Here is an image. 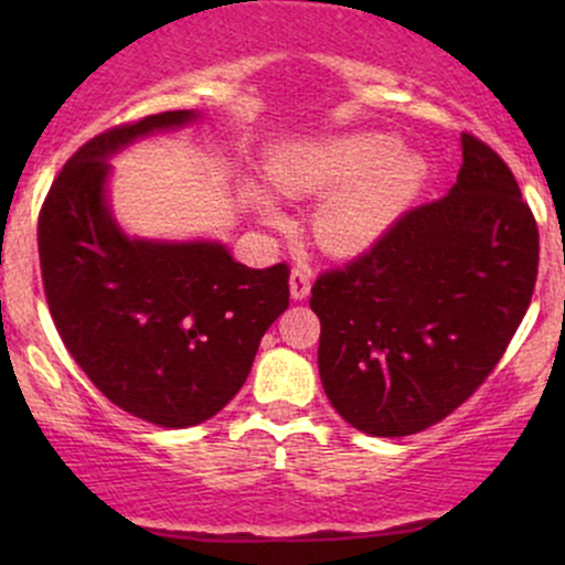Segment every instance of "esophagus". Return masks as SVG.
<instances>
[{
  "instance_id": "esophagus-1",
  "label": "esophagus",
  "mask_w": 565,
  "mask_h": 565,
  "mask_svg": "<svg viewBox=\"0 0 565 565\" xmlns=\"http://www.w3.org/2000/svg\"><path fill=\"white\" fill-rule=\"evenodd\" d=\"M289 289H291V297H295V300H305V297L310 295V270L305 268V265L291 268Z\"/></svg>"
}]
</instances>
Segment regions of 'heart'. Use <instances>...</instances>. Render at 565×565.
<instances>
[{
    "mask_svg": "<svg viewBox=\"0 0 565 565\" xmlns=\"http://www.w3.org/2000/svg\"><path fill=\"white\" fill-rule=\"evenodd\" d=\"M425 180V164L377 132L300 142L270 164V183L291 199L329 196L316 217L323 249L350 255L372 246L395 223ZM263 215L276 212L263 201Z\"/></svg>",
    "mask_w": 565,
    "mask_h": 565,
    "instance_id": "1",
    "label": "heart"
}]
</instances>
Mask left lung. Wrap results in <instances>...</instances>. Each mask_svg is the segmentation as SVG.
<instances>
[{
    "label": "left lung",
    "instance_id": "obj_1",
    "mask_svg": "<svg viewBox=\"0 0 565 565\" xmlns=\"http://www.w3.org/2000/svg\"><path fill=\"white\" fill-rule=\"evenodd\" d=\"M540 228L510 167L462 132L457 185L310 289L327 398L355 430L423 433L494 372L526 316Z\"/></svg>",
    "mask_w": 565,
    "mask_h": 565
}]
</instances>
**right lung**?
<instances>
[{
	"label": "right lung",
	"instance_id": "1",
	"mask_svg": "<svg viewBox=\"0 0 565 565\" xmlns=\"http://www.w3.org/2000/svg\"><path fill=\"white\" fill-rule=\"evenodd\" d=\"M191 119L151 114L84 142L50 185L36 228L63 345L114 406L159 427L215 417L242 391L265 329L289 308L287 263L255 270L220 244L129 242L108 215V157Z\"/></svg>",
	"mask_w": 565,
	"mask_h": 565
}]
</instances>
